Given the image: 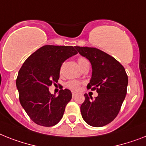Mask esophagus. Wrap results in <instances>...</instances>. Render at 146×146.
<instances>
[{
	"mask_svg": "<svg viewBox=\"0 0 146 146\" xmlns=\"http://www.w3.org/2000/svg\"><path fill=\"white\" fill-rule=\"evenodd\" d=\"M77 95H78V93H77V92H72V97H73V98L75 97V96H77Z\"/></svg>",
	"mask_w": 146,
	"mask_h": 146,
	"instance_id": "34e87169",
	"label": "esophagus"
}]
</instances>
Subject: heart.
Instances as JSON below:
<instances>
[{
    "label": "heart",
    "mask_w": 146,
    "mask_h": 146,
    "mask_svg": "<svg viewBox=\"0 0 146 146\" xmlns=\"http://www.w3.org/2000/svg\"><path fill=\"white\" fill-rule=\"evenodd\" d=\"M86 62H88L87 60H86L84 57H79L78 60V65L80 66V67H81L84 63H86ZM80 81H78V80H69L66 83V86L68 88V89H70L72 90H78L80 86Z\"/></svg>",
    "instance_id": "1"
}]
</instances>
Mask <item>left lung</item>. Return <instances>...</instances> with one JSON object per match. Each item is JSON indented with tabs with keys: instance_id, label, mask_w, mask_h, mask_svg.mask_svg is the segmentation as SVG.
<instances>
[{
	"instance_id": "1",
	"label": "left lung",
	"mask_w": 146,
	"mask_h": 146,
	"mask_svg": "<svg viewBox=\"0 0 146 146\" xmlns=\"http://www.w3.org/2000/svg\"><path fill=\"white\" fill-rule=\"evenodd\" d=\"M75 48L91 62L92 78L87 88L98 94L95 99L84 94L85 101L80 106L82 117L88 125L102 127L111 122L121 109L127 94V75L122 65L107 53L96 48Z\"/></svg>"
}]
</instances>
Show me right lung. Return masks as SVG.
Segmentation results:
<instances>
[{"label": "right lung", "mask_w": 146, "mask_h": 146, "mask_svg": "<svg viewBox=\"0 0 146 146\" xmlns=\"http://www.w3.org/2000/svg\"><path fill=\"white\" fill-rule=\"evenodd\" d=\"M77 54L73 46L44 45L31 54L20 68L16 79L19 101L37 125L51 127L62 118L72 92L61 90L56 96L50 93L48 87L58 82L62 62Z\"/></svg>", "instance_id": "add662e5"}]
</instances>
